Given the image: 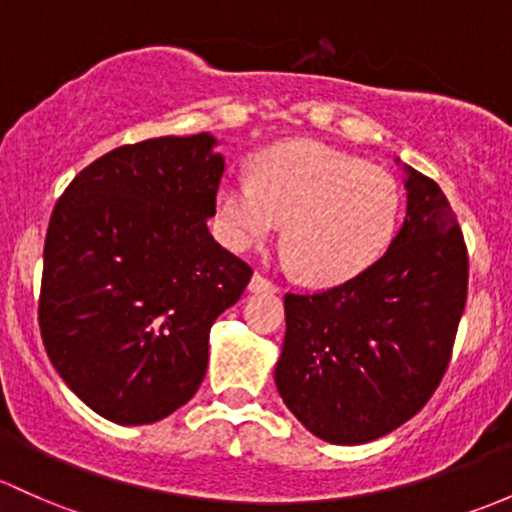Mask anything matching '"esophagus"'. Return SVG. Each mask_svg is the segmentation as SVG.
I'll list each match as a JSON object with an SVG mask.
<instances>
[{
	"label": "esophagus",
	"mask_w": 512,
	"mask_h": 512,
	"mask_svg": "<svg viewBox=\"0 0 512 512\" xmlns=\"http://www.w3.org/2000/svg\"><path fill=\"white\" fill-rule=\"evenodd\" d=\"M247 289H250V292H277V284H274L272 279H267L265 274L255 272L252 274L250 284H247Z\"/></svg>",
	"instance_id": "1"
}]
</instances>
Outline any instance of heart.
<instances>
[{
  "instance_id": "1",
  "label": "heart",
  "mask_w": 512,
  "mask_h": 512,
  "mask_svg": "<svg viewBox=\"0 0 512 512\" xmlns=\"http://www.w3.org/2000/svg\"><path fill=\"white\" fill-rule=\"evenodd\" d=\"M402 186L383 166L311 139L265 149L255 179L228 176L215 193V230L233 250L265 245L284 228L301 279L341 284L363 274L395 240Z\"/></svg>"
}]
</instances>
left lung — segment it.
Wrapping results in <instances>:
<instances>
[{"instance_id": "obj_1", "label": "left lung", "mask_w": 512, "mask_h": 512, "mask_svg": "<svg viewBox=\"0 0 512 512\" xmlns=\"http://www.w3.org/2000/svg\"><path fill=\"white\" fill-rule=\"evenodd\" d=\"M400 164L407 215L358 277L284 297L274 383L284 405L328 444H365L414 417L437 390L466 306L469 257L441 188Z\"/></svg>"}]
</instances>
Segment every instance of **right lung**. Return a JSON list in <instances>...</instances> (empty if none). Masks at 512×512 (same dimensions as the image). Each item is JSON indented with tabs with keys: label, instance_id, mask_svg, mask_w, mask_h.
Wrapping results in <instances>:
<instances>
[{
	"label": "right lung",
	"instance_id": "right-lung-1",
	"mask_svg": "<svg viewBox=\"0 0 512 512\" xmlns=\"http://www.w3.org/2000/svg\"><path fill=\"white\" fill-rule=\"evenodd\" d=\"M218 139L157 137L85 166L43 245L39 326L53 368L100 417L152 424L196 395L213 321L252 270L213 240Z\"/></svg>",
	"mask_w": 512,
	"mask_h": 512
}]
</instances>
